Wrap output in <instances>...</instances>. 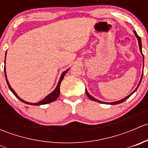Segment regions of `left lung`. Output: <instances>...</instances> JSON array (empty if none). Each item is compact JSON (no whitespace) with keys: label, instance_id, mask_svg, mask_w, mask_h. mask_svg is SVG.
I'll return each instance as SVG.
<instances>
[{"label":"left lung","instance_id":"obj_1","mask_svg":"<svg viewBox=\"0 0 148 148\" xmlns=\"http://www.w3.org/2000/svg\"><path fill=\"white\" fill-rule=\"evenodd\" d=\"M134 34H135V36H136V38H138V44H139V47H140V53H141L142 56H143V66H144V56H143V52H142V42H141V38H140V37L138 35V34H137L136 31H134ZM143 74H142V76H141V78H140V82H139V83H138V86H137V87H136V89H135V90H134L133 92H132V93L130 94V95H128V96L125 97V98H123V99H120V100L116 101V102H102V101H100V100H98V99H95V98L94 97H92V95H89V92H87V90H86V89H85V92H86V95H87V97H89V99H92V100H93V101H95V102H99V103H102V104H120V103L123 102L124 101H125V100H126V99H127L128 98H129L130 97L131 95H132V94L134 93V92H135V91H136L137 89H138V86H140V83H141L142 79H143Z\"/></svg>","mask_w":148,"mask_h":148}]
</instances>
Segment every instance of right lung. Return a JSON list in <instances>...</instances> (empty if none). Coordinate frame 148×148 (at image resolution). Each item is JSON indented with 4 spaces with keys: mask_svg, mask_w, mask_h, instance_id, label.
I'll list each match as a JSON object with an SVG mask.
<instances>
[{
    "mask_svg": "<svg viewBox=\"0 0 148 148\" xmlns=\"http://www.w3.org/2000/svg\"><path fill=\"white\" fill-rule=\"evenodd\" d=\"M6 53H7V52H5V61H4V64H5V66H4V73H5V79H6L7 84H8V87H9L10 90L12 92H13V95H14L15 96H16V97H17L18 99H19V100H21L22 102L25 103V104H31V105H42V104H48V103H50V102H53V101H55L56 99H57L58 97H59V95H60V84H61V82H62V80H63L64 77V76H65V74H66L67 71H68L69 70V69H66V71H64V72H62V75H61L60 78H59V82H58V84H57V86H56V87L55 88V89L53 91V92H51V93L49 94V95H48L45 98H44V99H43L42 100H41V101H40V102H36V103L28 102H26V101H24V100H23V99H22L21 98H20L18 96L17 94H16V92H15V91L13 90V88H12L11 86H10V84H9V82H8V79H7L6 71H5V58H6Z\"/></svg>",
    "mask_w": 148,
    "mask_h": 148,
    "instance_id": "1",
    "label": "right lung"
}]
</instances>
